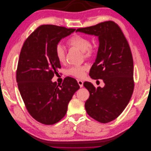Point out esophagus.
I'll return each instance as SVG.
<instances>
[{"instance_id": "1", "label": "esophagus", "mask_w": 151, "mask_h": 151, "mask_svg": "<svg viewBox=\"0 0 151 151\" xmlns=\"http://www.w3.org/2000/svg\"><path fill=\"white\" fill-rule=\"evenodd\" d=\"M77 83H78V84L79 85L80 88H83V81H82L81 80H78V81H77Z\"/></svg>"}]
</instances>
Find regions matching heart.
<instances>
[{
	"label": "heart",
	"mask_w": 151,
	"mask_h": 151,
	"mask_svg": "<svg viewBox=\"0 0 151 151\" xmlns=\"http://www.w3.org/2000/svg\"><path fill=\"white\" fill-rule=\"evenodd\" d=\"M67 44L70 47H74L83 52L84 55L86 58L92 57L94 52L93 46L91 45L89 40L84 36L80 35H74L67 41ZM55 55L57 60L60 63L65 61V52L63 47L61 45H58L55 48ZM86 67L84 66L73 67L68 71V74L77 78H83L85 76Z\"/></svg>",
	"instance_id": "obj_1"
}]
</instances>
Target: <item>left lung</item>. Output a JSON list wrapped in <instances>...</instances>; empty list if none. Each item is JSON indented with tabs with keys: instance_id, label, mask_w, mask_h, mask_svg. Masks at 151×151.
<instances>
[{
	"instance_id": "left-lung-1",
	"label": "left lung",
	"mask_w": 151,
	"mask_h": 151,
	"mask_svg": "<svg viewBox=\"0 0 151 151\" xmlns=\"http://www.w3.org/2000/svg\"><path fill=\"white\" fill-rule=\"evenodd\" d=\"M76 32L98 38L97 56L89 76L93 79H103L104 86L96 88L85 82L84 86L90 94L85 108L93 119L108 123L123 112L133 93L134 62L129 45L120 27L110 21L79 28Z\"/></svg>"
}]
</instances>
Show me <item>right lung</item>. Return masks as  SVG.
<instances>
[{"mask_svg": "<svg viewBox=\"0 0 151 151\" xmlns=\"http://www.w3.org/2000/svg\"><path fill=\"white\" fill-rule=\"evenodd\" d=\"M76 29L55 25L39 26L26 39L16 72L18 88L31 116L45 125H53L66 115L68 104L80 88L67 77L60 85L52 79L61 68L55 48L60 41Z\"/></svg>", "mask_w": 151, "mask_h": 151, "instance_id": "add662e5", "label": "right lung"}]
</instances>
